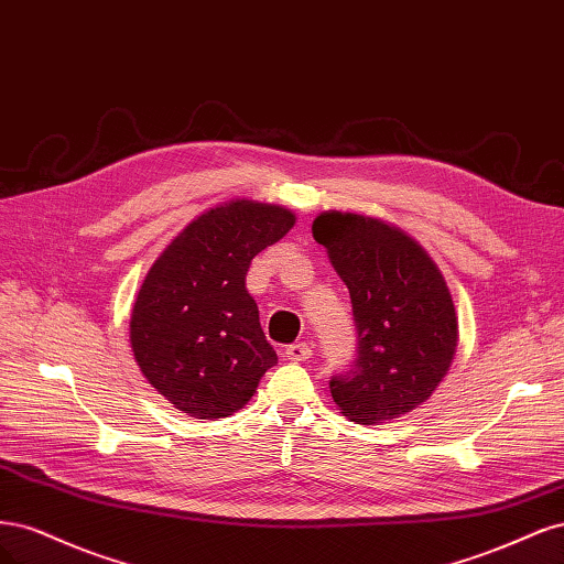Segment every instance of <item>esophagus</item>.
Here are the masks:
<instances>
[{"mask_svg": "<svg viewBox=\"0 0 564 564\" xmlns=\"http://www.w3.org/2000/svg\"><path fill=\"white\" fill-rule=\"evenodd\" d=\"M306 358H312V347H308L306 341H295V344H290V347H285V360L300 362Z\"/></svg>", "mask_w": 564, "mask_h": 564, "instance_id": "1", "label": "esophagus"}]
</instances>
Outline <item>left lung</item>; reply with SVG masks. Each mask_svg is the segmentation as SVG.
I'll list each match as a JSON object with an SVG mask.
<instances>
[{
    "label": "left lung",
    "instance_id": "1",
    "mask_svg": "<svg viewBox=\"0 0 564 564\" xmlns=\"http://www.w3.org/2000/svg\"><path fill=\"white\" fill-rule=\"evenodd\" d=\"M314 239L349 288L358 347L330 393L356 424H381L426 403L457 354L459 323L441 269L393 225L325 210Z\"/></svg>",
    "mask_w": 564,
    "mask_h": 564
}]
</instances>
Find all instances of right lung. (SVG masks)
Listing matches in <instances>:
<instances>
[{"label":"right lung","instance_id":"add662e5","mask_svg":"<svg viewBox=\"0 0 564 564\" xmlns=\"http://www.w3.org/2000/svg\"><path fill=\"white\" fill-rule=\"evenodd\" d=\"M293 225L283 206L236 198L198 215L150 267L133 304L131 349L173 408L196 420L239 412L279 360L246 274Z\"/></svg>","mask_w":564,"mask_h":564}]
</instances>
